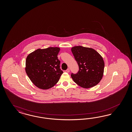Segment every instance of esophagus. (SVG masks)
Here are the masks:
<instances>
[{
	"mask_svg": "<svg viewBox=\"0 0 132 132\" xmlns=\"http://www.w3.org/2000/svg\"><path fill=\"white\" fill-rule=\"evenodd\" d=\"M66 72H70V69L68 68V69H67L66 70Z\"/></svg>",
	"mask_w": 132,
	"mask_h": 132,
	"instance_id": "1",
	"label": "esophagus"
}]
</instances>
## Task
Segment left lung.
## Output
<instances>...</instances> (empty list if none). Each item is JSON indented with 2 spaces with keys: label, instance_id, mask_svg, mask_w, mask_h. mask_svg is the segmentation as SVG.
<instances>
[{
  "label": "left lung",
  "instance_id": "obj_1",
  "mask_svg": "<svg viewBox=\"0 0 132 132\" xmlns=\"http://www.w3.org/2000/svg\"><path fill=\"white\" fill-rule=\"evenodd\" d=\"M79 66L76 74L72 73L73 81L82 88H92L98 84L104 74V63L102 56L95 50L82 46L71 49Z\"/></svg>",
  "mask_w": 132,
  "mask_h": 132
}]
</instances>
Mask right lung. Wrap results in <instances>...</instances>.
I'll return each mask as SVG.
<instances>
[{
	"label": "right lung",
	"mask_w": 132,
	"mask_h": 132,
	"mask_svg": "<svg viewBox=\"0 0 132 132\" xmlns=\"http://www.w3.org/2000/svg\"><path fill=\"white\" fill-rule=\"evenodd\" d=\"M59 47L38 49L30 53L26 60V72L37 87L47 89L56 85L63 71L57 55Z\"/></svg>",
	"instance_id": "right-lung-1"
}]
</instances>
